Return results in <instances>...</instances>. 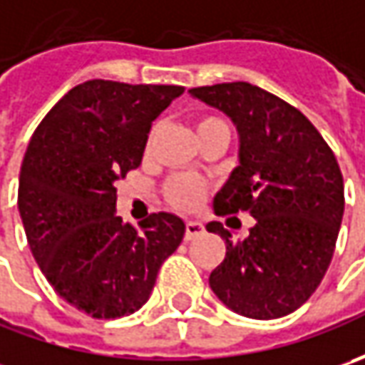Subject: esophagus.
<instances>
[{"label": "esophagus", "instance_id": "esophagus-1", "mask_svg": "<svg viewBox=\"0 0 365 365\" xmlns=\"http://www.w3.org/2000/svg\"><path fill=\"white\" fill-rule=\"evenodd\" d=\"M203 232H205L203 223H199V221H187V233H185V237H187V240H192V237L201 235Z\"/></svg>", "mask_w": 365, "mask_h": 365}]
</instances>
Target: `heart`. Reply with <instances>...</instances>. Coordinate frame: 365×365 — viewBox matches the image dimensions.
Here are the masks:
<instances>
[{"label":"heart","mask_w":365,"mask_h":365,"mask_svg":"<svg viewBox=\"0 0 365 365\" xmlns=\"http://www.w3.org/2000/svg\"><path fill=\"white\" fill-rule=\"evenodd\" d=\"M223 125V121L217 118H201L197 121V133L205 132V130H211V128H219ZM164 192L166 197L176 205V207H182V209H192L201 203V199L207 192V185H205L201 178L190 175H175L170 176L164 185Z\"/></svg>","instance_id":"obj_1"}]
</instances>
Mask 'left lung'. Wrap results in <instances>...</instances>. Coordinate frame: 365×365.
<instances>
[{
  "mask_svg": "<svg viewBox=\"0 0 365 365\" xmlns=\"http://www.w3.org/2000/svg\"><path fill=\"white\" fill-rule=\"evenodd\" d=\"M190 95L227 113L240 133V166L215 195L217 215L250 213L242 242L219 221L225 258L209 287L250 319L297 311L329 268L344 217V176L333 150L297 107L244 81L195 87Z\"/></svg>",
  "mask_w": 365,
  "mask_h": 365,
  "instance_id": "1",
  "label": "left lung"
}]
</instances>
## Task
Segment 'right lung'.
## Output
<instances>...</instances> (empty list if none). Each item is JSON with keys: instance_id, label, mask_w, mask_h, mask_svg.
<instances>
[{"instance_id": "add662e5", "label": "right lung", "mask_w": 365, "mask_h": 365, "mask_svg": "<svg viewBox=\"0 0 365 365\" xmlns=\"http://www.w3.org/2000/svg\"><path fill=\"white\" fill-rule=\"evenodd\" d=\"M182 91L93 78L50 109L28 144L18 209L32 256L58 297L93 319L138 311L182 242L173 213L140 227L115 215V182L142 164L152 121Z\"/></svg>"}]
</instances>
